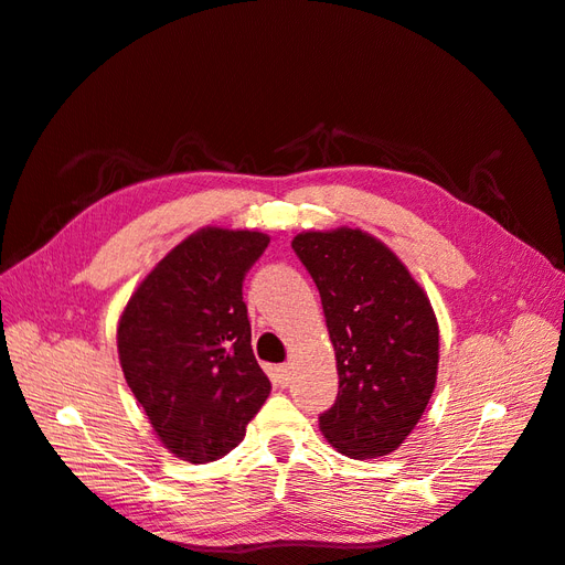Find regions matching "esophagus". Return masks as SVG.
Instances as JSON below:
<instances>
[{
	"label": "esophagus",
	"instance_id": "esophagus-1",
	"mask_svg": "<svg viewBox=\"0 0 565 565\" xmlns=\"http://www.w3.org/2000/svg\"><path fill=\"white\" fill-rule=\"evenodd\" d=\"M292 365L289 363H282V365H278L276 369V383L280 385V387H289V383H292Z\"/></svg>",
	"mask_w": 565,
	"mask_h": 565
}]
</instances>
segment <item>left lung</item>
Wrapping results in <instances>:
<instances>
[{
	"instance_id": "1",
	"label": "left lung",
	"mask_w": 565,
	"mask_h": 565,
	"mask_svg": "<svg viewBox=\"0 0 565 565\" xmlns=\"http://www.w3.org/2000/svg\"><path fill=\"white\" fill-rule=\"evenodd\" d=\"M320 292L338 361V402L320 433L349 459L387 456L416 428L439 363L433 303L385 242L361 227L292 239Z\"/></svg>"
}]
</instances>
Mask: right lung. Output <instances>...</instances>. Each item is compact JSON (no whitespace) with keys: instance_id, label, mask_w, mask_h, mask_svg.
I'll list each match as a JSON object with an SVG mask.
<instances>
[{"instance_id":"1","label":"right lung","mask_w":565,"mask_h":565,"mask_svg":"<svg viewBox=\"0 0 565 565\" xmlns=\"http://www.w3.org/2000/svg\"><path fill=\"white\" fill-rule=\"evenodd\" d=\"M270 237L206 225L135 287L118 361L161 445L190 463L223 459L270 394L252 352L242 280Z\"/></svg>"}]
</instances>
